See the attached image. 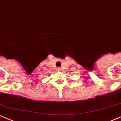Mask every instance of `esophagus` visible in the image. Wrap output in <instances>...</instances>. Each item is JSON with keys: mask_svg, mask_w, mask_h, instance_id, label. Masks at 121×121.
Returning a JSON list of instances; mask_svg holds the SVG:
<instances>
[{"mask_svg": "<svg viewBox=\"0 0 121 121\" xmlns=\"http://www.w3.org/2000/svg\"><path fill=\"white\" fill-rule=\"evenodd\" d=\"M57 70H58V71H60V70H61V68H59H59H57Z\"/></svg>", "mask_w": 121, "mask_h": 121, "instance_id": "esophagus-1", "label": "esophagus"}]
</instances>
